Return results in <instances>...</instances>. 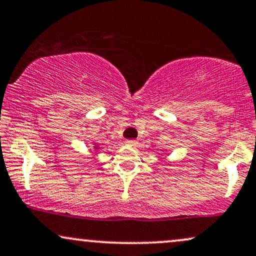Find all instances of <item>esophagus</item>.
Instances as JSON below:
<instances>
[{"mask_svg": "<svg viewBox=\"0 0 256 256\" xmlns=\"http://www.w3.org/2000/svg\"><path fill=\"white\" fill-rule=\"evenodd\" d=\"M126 144H128V146H136L138 144V142L134 140H126Z\"/></svg>", "mask_w": 256, "mask_h": 256, "instance_id": "obj_1", "label": "esophagus"}]
</instances>
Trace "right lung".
<instances>
[{
  "mask_svg": "<svg viewBox=\"0 0 256 256\" xmlns=\"http://www.w3.org/2000/svg\"><path fill=\"white\" fill-rule=\"evenodd\" d=\"M96 149H98V148H96Z\"/></svg>",
  "mask_w": 256,
  "mask_h": 256,
  "instance_id": "add662e5",
  "label": "right lung"
}]
</instances>
